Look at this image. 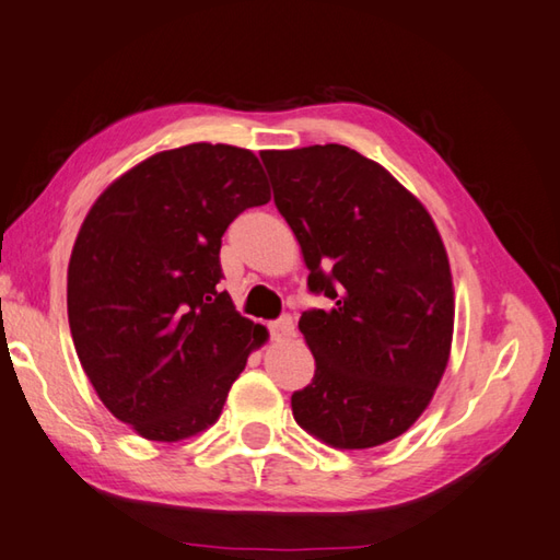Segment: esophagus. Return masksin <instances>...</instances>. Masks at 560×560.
Returning <instances> with one entry per match:
<instances>
[{"label": "esophagus", "mask_w": 560, "mask_h": 560, "mask_svg": "<svg viewBox=\"0 0 560 560\" xmlns=\"http://www.w3.org/2000/svg\"><path fill=\"white\" fill-rule=\"evenodd\" d=\"M269 332H271V340H287L293 335V320L289 315H283V318L269 323Z\"/></svg>", "instance_id": "34e87169"}]
</instances>
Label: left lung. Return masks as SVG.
Masks as SVG:
<instances>
[{
  "label": "left lung",
  "mask_w": 560,
  "mask_h": 560,
  "mask_svg": "<svg viewBox=\"0 0 560 560\" xmlns=\"http://www.w3.org/2000/svg\"><path fill=\"white\" fill-rule=\"evenodd\" d=\"M259 156L311 271L308 289L332 303L299 320L315 374L291 396L293 419L332 448H374L411 429L451 358L443 240L419 198L350 147Z\"/></svg>",
  "instance_id": "8db88e82"
}]
</instances>
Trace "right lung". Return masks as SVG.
<instances>
[{
	"instance_id": "1",
	"label": "right lung",
	"mask_w": 560,
	"mask_h": 560,
	"mask_svg": "<svg viewBox=\"0 0 560 560\" xmlns=\"http://www.w3.org/2000/svg\"><path fill=\"white\" fill-rule=\"evenodd\" d=\"M249 149L188 144L109 183L68 264L78 360L109 413L141 439L176 443L215 423L267 328L242 318L222 279V235L269 202Z\"/></svg>"
}]
</instances>
